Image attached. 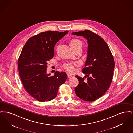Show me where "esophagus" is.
<instances>
[{"mask_svg": "<svg viewBox=\"0 0 133 133\" xmlns=\"http://www.w3.org/2000/svg\"><path fill=\"white\" fill-rule=\"evenodd\" d=\"M67 77H68V78H72L73 76H72L71 75H70V74H68L67 75Z\"/></svg>", "mask_w": 133, "mask_h": 133, "instance_id": "esophagus-1", "label": "esophagus"}]
</instances>
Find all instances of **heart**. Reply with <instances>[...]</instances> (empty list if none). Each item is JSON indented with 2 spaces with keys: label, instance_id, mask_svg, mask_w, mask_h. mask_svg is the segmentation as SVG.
<instances>
[{
  "label": "heart",
  "instance_id": "heart-1",
  "mask_svg": "<svg viewBox=\"0 0 133 133\" xmlns=\"http://www.w3.org/2000/svg\"><path fill=\"white\" fill-rule=\"evenodd\" d=\"M69 43L71 47L73 50L77 48L82 47V42L80 40L76 38H73L71 39ZM74 65H76V63L74 64ZM74 65L71 63L66 64L64 65V67L67 71L70 72H73L75 71V68H74Z\"/></svg>",
  "mask_w": 133,
  "mask_h": 133
}]
</instances>
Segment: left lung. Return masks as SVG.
<instances>
[{
    "label": "left lung",
    "mask_w": 133,
    "mask_h": 133,
    "mask_svg": "<svg viewBox=\"0 0 133 133\" xmlns=\"http://www.w3.org/2000/svg\"><path fill=\"white\" fill-rule=\"evenodd\" d=\"M87 40V56L82 69L87 79L76 75L79 84L75 87L77 96L86 101L97 100L107 91L112 82L115 63L107 44L99 35L88 30L72 33ZM85 78H86V77Z\"/></svg>",
    "instance_id": "left-lung-1"
}]
</instances>
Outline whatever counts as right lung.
Segmentation results:
<instances>
[{
	"label": "right lung",
	"mask_w": 133,
	"mask_h": 133,
	"mask_svg": "<svg viewBox=\"0 0 133 133\" xmlns=\"http://www.w3.org/2000/svg\"><path fill=\"white\" fill-rule=\"evenodd\" d=\"M68 31L41 32L29 38L18 61L19 75L27 92L39 101H49L57 96L59 86L66 81L65 72L47 73V61L53 58L54 46Z\"/></svg>",
	"instance_id": "1"
}]
</instances>
